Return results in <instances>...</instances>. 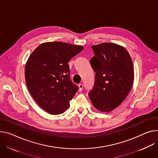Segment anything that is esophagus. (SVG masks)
I'll use <instances>...</instances> for the list:
<instances>
[{
	"instance_id": "34e87169",
	"label": "esophagus",
	"mask_w": 158,
	"mask_h": 158,
	"mask_svg": "<svg viewBox=\"0 0 158 158\" xmlns=\"http://www.w3.org/2000/svg\"><path fill=\"white\" fill-rule=\"evenodd\" d=\"M83 86L84 85L82 83H80L79 84V91H82V89H83Z\"/></svg>"
}]
</instances>
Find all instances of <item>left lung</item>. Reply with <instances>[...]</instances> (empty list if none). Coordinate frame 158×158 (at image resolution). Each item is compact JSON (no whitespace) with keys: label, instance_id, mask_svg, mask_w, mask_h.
Here are the masks:
<instances>
[{"label":"left lung","instance_id":"1","mask_svg":"<svg viewBox=\"0 0 158 158\" xmlns=\"http://www.w3.org/2000/svg\"><path fill=\"white\" fill-rule=\"evenodd\" d=\"M91 48L94 56L90 63L96 75L89 96L97 110L109 112L123 102L132 88V60L127 50L115 44L103 43Z\"/></svg>","mask_w":158,"mask_h":158}]
</instances>
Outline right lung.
<instances>
[{"mask_svg":"<svg viewBox=\"0 0 158 158\" xmlns=\"http://www.w3.org/2000/svg\"><path fill=\"white\" fill-rule=\"evenodd\" d=\"M84 48L60 41L40 45L25 66L28 91L37 104L52 114L64 113L79 88L70 79L69 60Z\"/></svg>","mask_w":158,"mask_h":158,"instance_id":"1","label":"right lung"}]
</instances>
